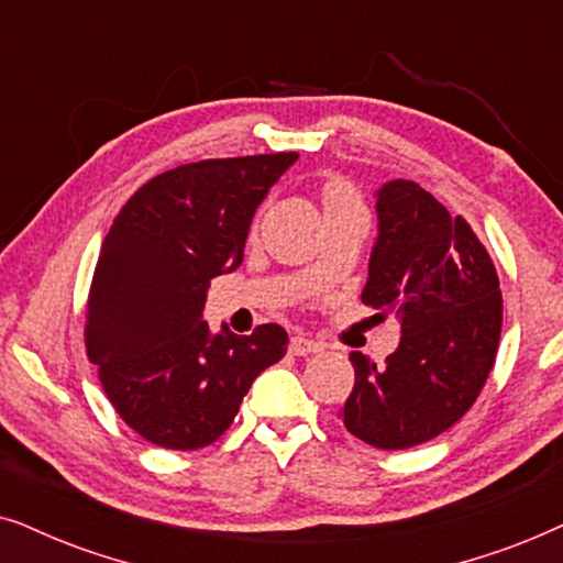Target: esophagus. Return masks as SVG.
Listing matches in <instances>:
<instances>
[{
  "instance_id": "1",
  "label": "esophagus",
  "mask_w": 563,
  "mask_h": 563,
  "mask_svg": "<svg viewBox=\"0 0 563 563\" xmlns=\"http://www.w3.org/2000/svg\"><path fill=\"white\" fill-rule=\"evenodd\" d=\"M321 350V342H317V340H309V336H294V340H290V352H294V355H311V352H319Z\"/></svg>"
}]
</instances>
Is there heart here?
Listing matches in <instances>:
<instances>
[{
	"label": "heart",
	"mask_w": 563,
	"mask_h": 563,
	"mask_svg": "<svg viewBox=\"0 0 563 563\" xmlns=\"http://www.w3.org/2000/svg\"><path fill=\"white\" fill-rule=\"evenodd\" d=\"M324 213H340V211H363V203H360V195L355 192V187L344 179H329L324 183Z\"/></svg>",
	"instance_id": "obj_1"
}]
</instances>
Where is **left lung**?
I'll use <instances>...</instances> for the list:
<instances>
[{"mask_svg": "<svg viewBox=\"0 0 563 563\" xmlns=\"http://www.w3.org/2000/svg\"><path fill=\"white\" fill-rule=\"evenodd\" d=\"M378 236L363 303L396 313L401 342L376 365L350 352L355 386L340 411L380 451L422 445L471 409L489 378L501 332L499 277L461 216L411 179L376 192Z\"/></svg>", "mask_w": 563, "mask_h": 563, "instance_id": "8db88e82", "label": "left lung"}]
</instances>
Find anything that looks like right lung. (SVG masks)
Segmentation results:
<instances>
[{
	"instance_id": "add662e5",
	"label": "right lung",
	"mask_w": 563,
	"mask_h": 563,
	"mask_svg": "<svg viewBox=\"0 0 563 563\" xmlns=\"http://www.w3.org/2000/svg\"><path fill=\"white\" fill-rule=\"evenodd\" d=\"M296 159L280 152L183 164L141 185L112 221L85 342L110 404L148 443H216L254 378L286 355L280 324L211 334L203 309L213 277L242 265L254 211Z\"/></svg>"
}]
</instances>
